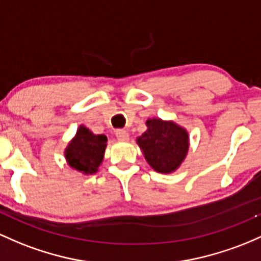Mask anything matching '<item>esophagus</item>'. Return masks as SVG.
<instances>
[{
	"mask_svg": "<svg viewBox=\"0 0 261 261\" xmlns=\"http://www.w3.org/2000/svg\"><path fill=\"white\" fill-rule=\"evenodd\" d=\"M116 139L121 142L128 141V133L126 130H117L116 131Z\"/></svg>",
	"mask_w": 261,
	"mask_h": 261,
	"instance_id": "esophagus-1",
	"label": "esophagus"
}]
</instances>
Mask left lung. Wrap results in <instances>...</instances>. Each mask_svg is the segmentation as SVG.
Here are the masks:
<instances>
[{"instance_id":"left-lung-1","label":"left lung","mask_w":261,"mask_h":261,"mask_svg":"<svg viewBox=\"0 0 261 261\" xmlns=\"http://www.w3.org/2000/svg\"><path fill=\"white\" fill-rule=\"evenodd\" d=\"M146 126L147 130L136 139L145 160L156 172H174L188 153L187 130L174 121L162 119H148Z\"/></svg>"}]
</instances>
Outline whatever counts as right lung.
<instances>
[{"instance_id":"right-lung-1","label":"right lung","mask_w":261,"mask_h":261,"mask_svg":"<svg viewBox=\"0 0 261 261\" xmlns=\"http://www.w3.org/2000/svg\"><path fill=\"white\" fill-rule=\"evenodd\" d=\"M107 142L108 137L105 135H95L84 125H80L75 136L65 148V160L70 168L80 173H96L104 160Z\"/></svg>"}]
</instances>
